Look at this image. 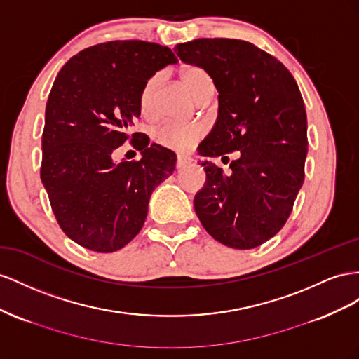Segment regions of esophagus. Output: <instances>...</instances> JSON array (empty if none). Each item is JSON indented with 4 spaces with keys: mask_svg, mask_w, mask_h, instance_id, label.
<instances>
[{
    "mask_svg": "<svg viewBox=\"0 0 359 359\" xmlns=\"http://www.w3.org/2000/svg\"><path fill=\"white\" fill-rule=\"evenodd\" d=\"M188 163H191V158H187V156H179L177 158V168H183V167H187Z\"/></svg>",
    "mask_w": 359,
    "mask_h": 359,
    "instance_id": "1",
    "label": "esophagus"
}]
</instances>
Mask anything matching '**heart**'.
<instances>
[{"mask_svg":"<svg viewBox=\"0 0 359 359\" xmlns=\"http://www.w3.org/2000/svg\"><path fill=\"white\" fill-rule=\"evenodd\" d=\"M182 81L191 95L198 102L213 95V79L206 70L198 66H189L183 69ZM161 84V75L150 76L140 93V109L142 116L151 117L156 109V97ZM155 141L158 144L176 150L185 151L192 147L203 137V128L194 123H177V121H165L155 130Z\"/></svg>","mask_w":359,"mask_h":359,"instance_id":"1","label":"heart"}]
</instances>
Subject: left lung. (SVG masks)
<instances>
[{
	"label": "left lung",
	"mask_w": 359,
	"mask_h": 359,
	"mask_svg": "<svg viewBox=\"0 0 359 359\" xmlns=\"http://www.w3.org/2000/svg\"><path fill=\"white\" fill-rule=\"evenodd\" d=\"M174 50L206 70L219 93L218 118L198 155L238 151L230 174L201 162L206 183L194 209L225 247H259L283 229L304 183L309 141L298 84L281 61L245 40L197 39Z\"/></svg>",
	"instance_id": "8db88e82"
}]
</instances>
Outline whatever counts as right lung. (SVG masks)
<instances>
[{"label": "right lung", "instance_id": "1", "mask_svg": "<svg viewBox=\"0 0 359 359\" xmlns=\"http://www.w3.org/2000/svg\"><path fill=\"white\" fill-rule=\"evenodd\" d=\"M174 63L167 46L116 40L81 50L58 72L45 111L40 179L61 230L81 247L112 252L128 245L144 225L151 192L176 168V153L138 132L130 141L141 159H112L141 114L142 86Z\"/></svg>", "mask_w": 359, "mask_h": 359}]
</instances>
